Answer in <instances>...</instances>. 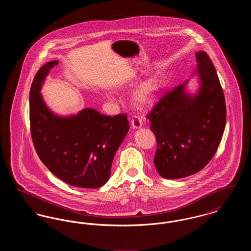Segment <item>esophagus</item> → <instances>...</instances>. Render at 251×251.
<instances>
[{"instance_id": "1", "label": "esophagus", "mask_w": 251, "mask_h": 251, "mask_svg": "<svg viewBox=\"0 0 251 251\" xmlns=\"http://www.w3.org/2000/svg\"><path fill=\"white\" fill-rule=\"evenodd\" d=\"M131 127L134 128V129H139L143 126V122L142 120L139 118V117H136L134 116L131 120Z\"/></svg>"}]
</instances>
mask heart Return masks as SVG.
<instances>
[{
	"instance_id": "heart-1",
	"label": "heart",
	"mask_w": 251,
	"mask_h": 251,
	"mask_svg": "<svg viewBox=\"0 0 251 251\" xmlns=\"http://www.w3.org/2000/svg\"><path fill=\"white\" fill-rule=\"evenodd\" d=\"M158 92V85L154 81H148L141 84L134 94L136 102L147 104Z\"/></svg>"
}]
</instances>
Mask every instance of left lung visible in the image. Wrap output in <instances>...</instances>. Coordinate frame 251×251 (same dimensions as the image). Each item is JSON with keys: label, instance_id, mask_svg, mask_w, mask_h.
Returning a JSON list of instances; mask_svg holds the SVG:
<instances>
[{"label": "left lung", "instance_id": "1", "mask_svg": "<svg viewBox=\"0 0 251 251\" xmlns=\"http://www.w3.org/2000/svg\"><path fill=\"white\" fill-rule=\"evenodd\" d=\"M198 89L189 80L164 96L149 114L155 134L154 165L165 179H180L201 170L215 155L226 125V103L212 60L196 52Z\"/></svg>", "mask_w": 251, "mask_h": 251}]
</instances>
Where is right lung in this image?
Returning <instances> with one entry per match:
<instances>
[{"instance_id":"1","label":"right lung","mask_w":251,"mask_h":251,"mask_svg":"<svg viewBox=\"0 0 251 251\" xmlns=\"http://www.w3.org/2000/svg\"><path fill=\"white\" fill-rule=\"evenodd\" d=\"M53 60L36 72L30 90V124L36 153L58 179L81 188L107 182L114 156L129 131L126 115L109 117L93 108L58 115L44 100L42 86Z\"/></svg>"}]
</instances>
